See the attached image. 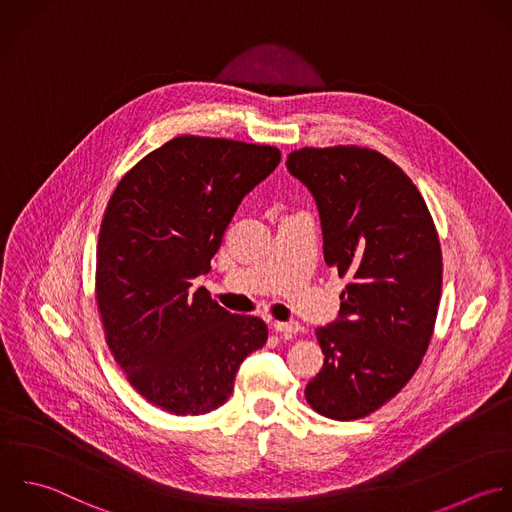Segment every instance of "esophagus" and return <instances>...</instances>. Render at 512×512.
Wrapping results in <instances>:
<instances>
[{
  "label": "esophagus",
  "mask_w": 512,
  "mask_h": 512,
  "mask_svg": "<svg viewBox=\"0 0 512 512\" xmlns=\"http://www.w3.org/2000/svg\"><path fill=\"white\" fill-rule=\"evenodd\" d=\"M273 329H275L277 333H281L283 337H291V335H295V333L301 331V325H299L297 321H275V323H273Z\"/></svg>",
  "instance_id": "34e87169"
}]
</instances>
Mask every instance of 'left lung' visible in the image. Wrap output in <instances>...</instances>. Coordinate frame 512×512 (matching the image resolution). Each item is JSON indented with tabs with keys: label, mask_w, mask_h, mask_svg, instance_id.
I'll return each mask as SVG.
<instances>
[{
	"label": "left lung",
	"mask_w": 512,
	"mask_h": 512,
	"mask_svg": "<svg viewBox=\"0 0 512 512\" xmlns=\"http://www.w3.org/2000/svg\"><path fill=\"white\" fill-rule=\"evenodd\" d=\"M287 169L315 197L325 263L349 279L339 317L315 331L325 361L305 397L323 417L357 421L391 401L427 353L443 287L439 235L415 183L379 151L303 147Z\"/></svg>",
	"instance_id": "obj_1"
}]
</instances>
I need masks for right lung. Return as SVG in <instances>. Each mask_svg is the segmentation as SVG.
I'll return each instance as SVG.
<instances>
[{
  "label": "right lung",
  "instance_id": "obj_1",
  "mask_svg": "<svg viewBox=\"0 0 512 512\" xmlns=\"http://www.w3.org/2000/svg\"><path fill=\"white\" fill-rule=\"evenodd\" d=\"M281 161L271 145L181 135L117 183L99 229L95 295L107 345L135 391L173 415H205L233 393L267 341L193 279L211 271L241 199Z\"/></svg>",
  "mask_w": 512,
  "mask_h": 512
}]
</instances>
